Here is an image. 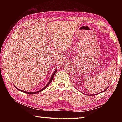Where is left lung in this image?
Listing matches in <instances>:
<instances>
[{"mask_svg": "<svg viewBox=\"0 0 122 122\" xmlns=\"http://www.w3.org/2000/svg\"><path fill=\"white\" fill-rule=\"evenodd\" d=\"M107 89V88L106 89H105V90H104V91H103V92H105V90H106Z\"/></svg>", "mask_w": 122, "mask_h": 122, "instance_id": "8db88e82", "label": "left lung"}]
</instances>
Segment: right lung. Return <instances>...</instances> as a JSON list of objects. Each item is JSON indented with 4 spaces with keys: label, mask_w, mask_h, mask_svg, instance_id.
Masks as SVG:
<instances>
[{
    "label": "right lung",
    "mask_w": 122,
    "mask_h": 122,
    "mask_svg": "<svg viewBox=\"0 0 122 122\" xmlns=\"http://www.w3.org/2000/svg\"><path fill=\"white\" fill-rule=\"evenodd\" d=\"M56 71H57V69L56 70V71H54V73H53L52 75H51V78L50 80H49V82H48V84H47V85H46V86H45L44 88L42 89H41L40 90L38 91V92H25V91H24V90H20V89H19L16 88L15 86H15V87L16 89H17L18 90H19V91H21V92H25V93H26V94H35L38 93V92H42V90H44L45 88H46V87H47V86H49V84L51 83V81H52V80H53V77H54V75H55V74L56 73Z\"/></svg>",
    "instance_id": "right-lung-1"
}]
</instances>
